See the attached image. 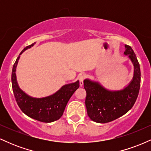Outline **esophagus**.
I'll return each mask as SVG.
<instances>
[{
  "mask_svg": "<svg viewBox=\"0 0 151 151\" xmlns=\"http://www.w3.org/2000/svg\"><path fill=\"white\" fill-rule=\"evenodd\" d=\"M85 78H86L85 74H80V75L79 76V77H78V79H79V85L81 86H82L83 84H84V80L85 79Z\"/></svg>",
  "mask_w": 151,
  "mask_h": 151,
  "instance_id": "34e87169",
  "label": "esophagus"
}]
</instances>
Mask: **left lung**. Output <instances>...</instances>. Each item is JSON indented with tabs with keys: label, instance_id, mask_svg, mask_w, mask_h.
Masks as SVG:
<instances>
[{
	"label": "left lung",
	"instance_id": "left-lung-1",
	"mask_svg": "<svg viewBox=\"0 0 151 151\" xmlns=\"http://www.w3.org/2000/svg\"><path fill=\"white\" fill-rule=\"evenodd\" d=\"M125 48L124 54L133 66V78L127 86L119 90H111L98 81L84 80L87 114L94 122L105 124L122 116L132 108L138 97L141 86L140 65L131 47L125 45Z\"/></svg>",
	"mask_w": 151,
	"mask_h": 151
}]
</instances>
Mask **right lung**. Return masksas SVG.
<instances>
[{"label":"right lung","mask_w":151,"mask_h":151,"mask_svg":"<svg viewBox=\"0 0 151 151\" xmlns=\"http://www.w3.org/2000/svg\"><path fill=\"white\" fill-rule=\"evenodd\" d=\"M35 42L22 50L17 58L12 70V86L17 104L22 111L27 116L44 123H51L60 119L63 115L67 102L79 86V80L65 84L58 91L45 97H33L22 91L18 85L16 68L20 55L34 46Z\"/></svg>","instance_id":"add662e5"}]
</instances>
